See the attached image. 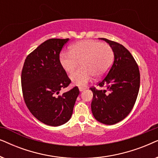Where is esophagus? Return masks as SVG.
Instances as JSON below:
<instances>
[{"label":"esophagus","mask_w":158,"mask_h":158,"mask_svg":"<svg viewBox=\"0 0 158 158\" xmlns=\"http://www.w3.org/2000/svg\"><path fill=\"white\" fill-rule=\"evenodd\" d=\"M85 88H84V87H79V90H80V91H83V90H85Z\"/></svg>","instance_id":"1"}]
</instances>
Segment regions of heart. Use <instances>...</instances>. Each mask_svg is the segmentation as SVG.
I'll list each match as a JSON object with an SVG mask.
<instances>
[{
    "mask_svg": "<svg viewBox=\"0 0 158 158\" xmlns=\"http://www.w3.org/2000/svg\"><path fill=\"white\" fill-rule=\"evenodd\" d=\"M114 53L108 44L96 40H83L71 45L70 52L60 55V64L67 73H72L81 62V68L70 75L75 85L85 86L93 76L104 75L113 64Z\"/></svg>",
    "mask_w": 158,
    "mask_h": 158,
    "instance_id": "heart-1",
    "label": "heart"
}]
</instances>
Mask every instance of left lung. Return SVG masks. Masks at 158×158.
<instances>
[{
	"instance_id": "8db88e82",
	"label": "left lung",
	"mask_w": 158,
	"mask_h": 158,
	"mask_svg": "<svg viewBox=\"0 0 158 158\" xmlns=\"http://www.w3.org/2000/svg\"><path fill=\"white\" fill-rule=\"evenodd\" d=\"M99 39L112 47L114 61L106 76L98 84L105 89L90 88L94 94L91 110L97 121L112 125L126 118L133 109L139 90L140 74L128 49L114 41Z\"/></svg>"
}]
</instances>
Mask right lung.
I'll return each mask as SVG.
<instances>
[{"label": "right lung", "mask_w": 158, "mask_h": 158, "mask_svg": "<svg viewBox=\"0 0 158 158\" xmlns=\"http://www.w3.org/2000/svg\"><path fill=\"white\" fill-rule=\"evenodd\" d=\"M69 39H49L26 58L21 72L25 103L36 118L49 126L68 122L80 94L75 86L60 95L71 81L60 62V53Z\"/></svg>", "instance_id": "obj_1"}]
</instances>
